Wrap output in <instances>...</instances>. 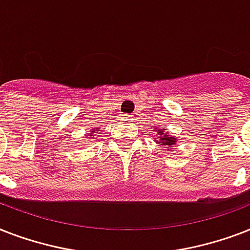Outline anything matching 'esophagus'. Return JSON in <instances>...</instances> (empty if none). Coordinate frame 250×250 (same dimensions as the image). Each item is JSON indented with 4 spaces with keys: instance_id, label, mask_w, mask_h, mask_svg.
Instances as JSON below:
<instances>
[{
    "instance_id": "esophagus-1",
    "label": "esophagus",
    "mask_w": 250,
    "mask_h": 250,
    "mask_svg": "<svg viewBox=\"0 0 250 250\" xmlns=\"http://www.w3.org/2000/svg\"><path fill=\"white\" fill-rule=\"evenodd\" d=\"M125 118H127V115H125Z\"/></svg>"
}]
</instances>
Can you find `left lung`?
<instances>
[{
    "label": "left lung",
    "instance_id": "8db88e82",
    "mask_svg": "<svg viewBox=\"0 0 250 250\" xmlns=\"http://www.w3.org/2000/svg\"><path fill=\"white\" fill-rule=\"evenodd\" d=\"M157 133L160 135V141H157V143H160V145H164V146H171V145L176 144V139L175 137H171L168 133H165L164 135V129L161 128H156Z\"/></svg>",
    "mask_w": 250,
    "mask_h": 250
}]
</instances>
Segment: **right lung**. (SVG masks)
<instances>
[{
  "label": "right lung",
  "mask_w": 250,
  "mask_h": 250,
  "mask_svg": "<svg viewBox=\"0 0 250 250\" xmlns=\"http://www.w3.org/2000/svg\"><path fill=\"white\" fill-rule=\"evenodd\" d=\"M93 135H94V129H93V131H92V132H90L89 136H93Z\"/></svg>",
  "instance_id": "obj_1"
}]
</instances>
